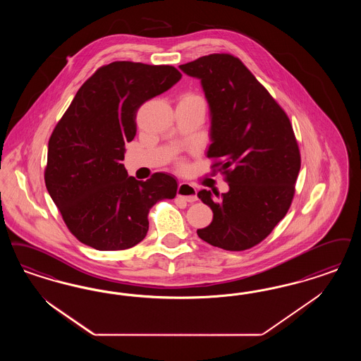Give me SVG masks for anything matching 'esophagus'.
<instances>
[{"mask_svg": "<svg viewBox=\"0 0 361 361\" xmlns=\"http://www.w3.org/2000/svg\"><path fill=\"white\" fill-rule=\"evenodd\" d=\"M177 196L188 202H196L197 190H196V188L188 183H180L177 187Z\"/></svg>", "mask_w": 361, "mask_h": 361, "instance_id": "34e87169", "label": "esophagus"}]
</instances>
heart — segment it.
Here are the masks:
<instances>
[{
	"label": "heart",
	"mask_w": 361,
	"mask_h": 361,
	"mask_svg": "<svg viewBox=\"0 0 361 361\" xmlns=\"http://www.w3.org/2000/svg\"><path fill=\"white\" fill-rule=\"evenodd\" d=\"M178 103H202L204 104V99L195 91H185L180 95Z\"/></svg>",
	"instance_id": "heart-1"
}]
</instances>
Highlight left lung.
Returning <instances> with one entry per match:
<instances>
[{
	"label": "left lung",
	"instance_id": "8db88e82",
	"mask_svg": "<svg viewBox=\"0 0 361 361\" xmlns=\"http://www.w3.org/2000/svg\"><path fill=\"white\" fill-rule=\"evenodd\" d=\"M199 78L211 109L208 159L230 185L227 193L197 196L214 219L199 238L227 251L259 245L286 216L295 193L301 154L285 110L243 61L212 54L180 66Z\"/></svg>",
	"mask_w": 361,
	"mask_h": 361
}]
</instances>
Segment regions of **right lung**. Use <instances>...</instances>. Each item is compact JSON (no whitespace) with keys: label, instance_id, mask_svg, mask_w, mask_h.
Returning a JSON list of instances; mask_svg holds the SVG:
<instances>
[{"label":"right lung","instance_id":"right-lung-1","mask_svg":"<svg viewBox=\"0 0 361 361\" xmlns=\"http://www.w3.org/2000/svg\"><path fill=\"white\" fill-rule=\"evenodd\" d=\"M173 66L113 61L78 90L48 141L44 180L67 228L99 251L138 245L149 230V211L174 199L177 183L166 173L146 181L128 177L125 144L137 133L145 102L181 79Z\"/></svg>","mask_w":361,"mask_h":361}]
</instances>
